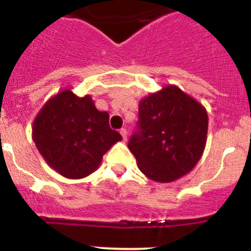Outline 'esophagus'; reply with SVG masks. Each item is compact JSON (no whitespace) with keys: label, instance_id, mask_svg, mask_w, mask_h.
<instances>
[{"label":"esophagus","instance_id":"34e87169","mask_svg":"<svg viewBox=\"0 0 251 251\" xmlns=\"http://www.w3.org/2000/svg\"><path fill=\"white\" fill-rule=\"evenodd\" d=\"M119 132H121V134H122V137H123V139H124V141H127V134H128V133H127V129H126V128H122V129L121 130H119Z\"/></svg>","mask_w":251,"mask_h":251}]
</instances>
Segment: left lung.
<instances>
[{
  "instance_id": "8db88e82",
  "label": "left lung",
  "mask_w": 251,
  "mask_h": 251,
  "mask_svg": "<svg viewBox=\"0 0 251 251\" xmlns=\"http://www.w3.org/2000/svg\"><path fill=\"white\" fill-rule=\"evenodd\" d=\"M139 133L128 148L152 181L174 182L194 170L207 139L208 117L199 100L168 84L139 100Z\"/></svg>"
}]
</instances>
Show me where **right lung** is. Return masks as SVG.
Segmentation results:
<instances>
[{
    "label": "right lung",
    "instance_id": "obj_1",
    "mask_svg": "<svg viewBox=\"0 0 251 251\" xmlns=\"http://www.w3.org/2000/svg\"><path fill=\"white\" fill-rule=\"evenodd\" d=\"M32 141L49 167L69 179H80L100 166L122 136L109 127V114L97 109L90 95L59 90L39 110Z\"/></svg>",
    "mask_w": 251,
    "mask_h": 251
}]
</instances>
